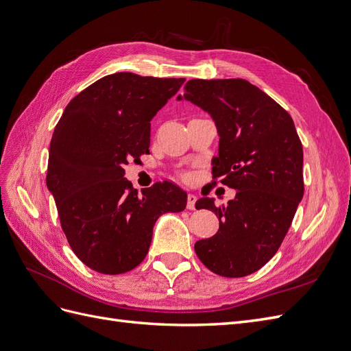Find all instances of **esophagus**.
I'll return each instance as SVG.
<instances>
[{"instance_id": "obj_1", "label": "esophagus", "mask_w": 351, "mask_h": 351, "mask_svg": "<svg viewBox=\"0 0 351 351\" xmlns=\"http://www.w3.org/2000/svg\"><path fill=\"white\" fill-rule=\"evenodd\" d=\"M196 200H197V196H196V195H193V193H189V195H187V209L193 210V209H195Z\"/></svg>"}]
</instances>
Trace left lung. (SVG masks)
I'll use <instances>...</instances> for the list:
<instances>
[{
  "instance_id": "1",
  "label": "left lung",
  "mask_w": 351,
  "mask_h": 351,
  "mask_svg": "<svg viewBox=\"0 0 351 351\" xmlns=\"http://www.w3.org/2000/svg\"><path fill=\"white\" fill-rule=\"evenodd\" d=\"M183 98L215 120L219 154L212 159V184L219 180L237 190L227 206L210 197L196 202V209L215 212L219 230L196 241L195 252L221 277H246L277 253L303 197L300 137L291 115L244 79H192Z\"/></svg>"
}]
</instances>
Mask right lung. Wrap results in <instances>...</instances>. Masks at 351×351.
Returning a JSON list of instances; mask_svg holds the SVG:
<instances>
[{
  "mask_svg": "<svg viewBox=\"0 0 351 351\" xmlns=\"http://www.w3.org/2000/svg\"><path fill=\"white\" fill-rule=\"evenodd\" d=\"M183 83L110 74L77 93L56 125L47 186L71 250L93 271L117 275L136 268L159 215L186 208V192L171 182L137 195L123 168L149 154L151 120Z\"/></svg>",
  "mask_w": 351,
  "mask_h": 351,
  "instance_id": "right-lung-1",
  "label": "right lung"
}]
</instances>
